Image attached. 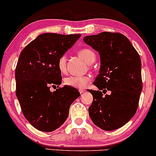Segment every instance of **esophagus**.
Here are the masks:
<instances>
[{"label":"esophagus","mask_w":156,"mask_h":156,"mask_svg":"<svg viewBox=\"0 0 156 156\" xmlns=\"http://www.w3.org/2000/svg\"><path fill=\"white\" fill-rule=\"evenodd\" d=\"M79 91H80V94H83V93L85 92V90H84V89H80V90H79Z\"/></svg>","instance_id":"34e87169"}]
</instances>
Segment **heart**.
Masks as SVG:
<instances>
[{
	"label": "heart",
	"instance_id": "obj_1",
	"mask_svg": "<svg viewBox=\"0 0 156 156\" xmlns=\"http://www.w3.org/2000/svg\"><path fill=\"white\" fill-rule=\"evenodd\" d=\"M79 55L88 64L93 63L96 59L95 53L89 48H82L79 51ZM66 60L67 57L66 55H63L57 61V68L62 73L66 72ZM90 80L91 79L89 76H69L65 79L64 83L67 86L80 90L86 87L90 83Z\"/></svg>",
	"mask_w": 156,
	"mask_h": 156
}]
</instances>
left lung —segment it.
<instances>
[{
    "label": "left lung",
    "instance_id": "left-lung-1",
    "mask_svg": "<svg viewBox=\"0 0 156 156\" xmlns=\"http://www.w3.org/2000/svg\"><path fill=\"white\" fill-rule=\"evenodd\" d=\"M83 40L99 52L101 61L94 82L99 90H89L94 99L89 116L101 130H116L133 118L139 106L142 90L139 55L120 33L105 31L85 37Z\"/></svg>",
    "mask_w": 156,
    "mask_h": 156
}]
</instances>
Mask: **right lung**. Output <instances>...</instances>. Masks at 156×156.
Masks as SVG:
<instances>
[{"label": "right lung", "mask_w": 156, "mask_h": 156, "mask_svg": "<svg viewBox=\"0 0 156 156\" xmlns=\"http://www.w3.org/2000/svg\"><path fill=\"white\" fill-rule=\"evenodd\" d=\"M81 34L44 33L20 52L15 69L16 96L25 118L37 130L51 132L69 116V108L80 97L78 90L62 83L57 61Z\"/></svg>", "instance_id": "obj_1"}]
</instances>
